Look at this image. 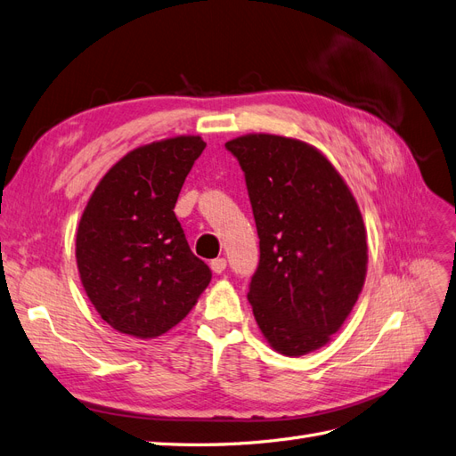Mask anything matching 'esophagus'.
<instances>
[{
  "mask_svg": "<svg viewBox=\"0 0 456 456\" xmlns=\"http://www.w3.org/2000/svg\"><path fill=\"white\" fill-rule=\"evenodd\" d=\"M210 267H212V271L214 273H224L225 271V267H227V259L225 257H216V259H212L210 262Z\"/></svg>",
  "mask_w": 456,
  "mask_h": 456,
  "instance_id": "1",
  "label": "esophagus"
}]
</instances>
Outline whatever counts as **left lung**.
I'll list each match as a JSON object with an SVG mask.
<instances>
[{
  "mask_svg": "<svg viewBox=\"0 0 456 456\" xmlns=\"http://www.w3.org/2000/svg\"><path fill=\"white\" fill-rule=\"evenodd\" d=\"M239 160L259 237L248 300L282 355H305L338 332L367 275V232L354 194L307 142L252 134L225 142Z\"/></svg>",
  "mask_w": 456,
  "mask_h": 456,
  "instance_id": "left-lung-1",
  "label": "left lung"
}]
</instances>
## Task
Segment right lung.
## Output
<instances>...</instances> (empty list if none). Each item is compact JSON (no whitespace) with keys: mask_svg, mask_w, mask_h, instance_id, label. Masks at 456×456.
Wrapping results in <instances>:
<instances>
[{"mask_svg":"<svg viewBox=\"0 0 456 456\" xmlns=\"http://www.w3.org/2000/svg\"><path fill=\"white\" fill-rule=\"evenodd\" d=\"M206 147L181 135L127 152L91 194L76 235L86 294L122 334L156 338L185 319L212 281L174 208Z\"/></svg>","mask_w":456,"mask_h":456,"instance_id":"1","label":"right lung"}]
</instances>
